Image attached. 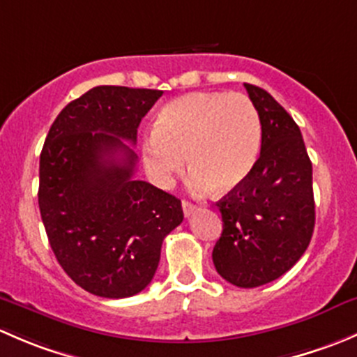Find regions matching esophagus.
<instances>
[{
  "instance_id": "1",
  "label": "esophagus",
  "mask_w": 357,
  "mask_h": 357,
  "mask_svg": "<svg viewBox=\"0 0 357 357\" xmlns=\"http://www.w3.org/2000/svg\"><path fill=\"white\" fill-rule=\"evenodd\" d=\"M181 205H183V212H185L186 218H188V215H192L193 212L197 211V205L192 204V202H188V200H183Z\"/></svg>"
}]
</instances>
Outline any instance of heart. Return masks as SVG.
Here are the masks:
<instances>
[{"mask_svg": "<svg viewBox=\"0 0 357 357\" xmlns=\"http://www.w3.org/2000/svg\"><path fill=\"white\" fill-rule=\"evenodd\" d=\"M261 139V119L247 95L188 93L160 110L143 145V160L158 185H169L188 158L197 192L212 186L229 192L254 171Z\"/></svg>", "mask_w": 357, "mask_h": 357, "instance_id": "obj_1", "label": "heart"}]
</instances>
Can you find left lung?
Segmentation results:
<instances>
[{
    "label": "left lung",
    "mask_w": 357,
    "mask_h": 357,
    "mask_svg": "<svg viewBox=\"0 0 357 357\" xmlns=\"http://www.w3.org/2000/svg\"><path fill=\"white\" fill-rule=\"evenodd\" d=\"M243 86L261 119V155L245 181L218 202L222 233L212 261L226 282L254 289L302 257L314 231V195L298 126L268 91Z\"/></svg>",
    "instance_id": "left-lung-1"
}]
</instances>
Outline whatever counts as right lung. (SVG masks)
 Masks as SVG:
<instances>
[{"label":"right lung","mask_w":357,"mask_h":357,"mask_svg":"<svg viewBox=\"0 0 357 357\" xmlns=\"http://www.w3.org/2000/svg\"><path fill=\"white\" fill-rule=\"evenodd\" d=\"M158 89L96 86L50 128L39 158L38 202L63 271L98 297L139 294L157 271L181 200L135 179L138 126Z\"/></svg>","instance_id":"add662e5"}]
</instances>
